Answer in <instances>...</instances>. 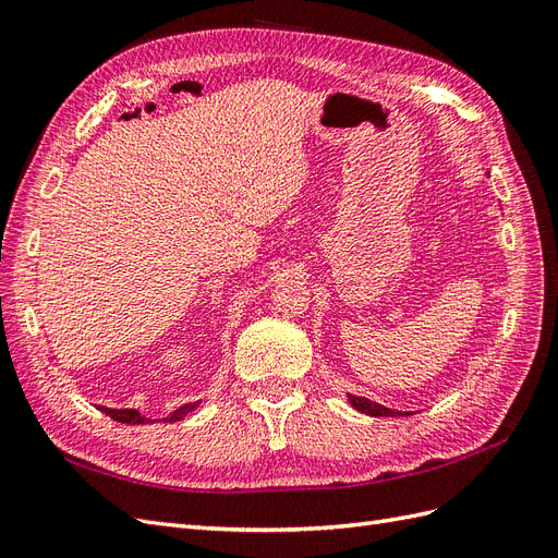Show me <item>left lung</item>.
<instances>
[{
	"instance_id": "8db88e82",
	"label": "left lung",
	"mask_w": 558,
	"mask_h": 558,
	"mask_svg": "<svg viewBox=\"0 0 558 558\" xmlns=\"http://www.w3.org/2000/svg\"><path fill=\"white\" fill-rule=\"evenodd\" d=\"M349 402H351L353 408H356L359 412L369 414V416H410V412L388 410V408H384V404H377V402L367 400V398H361V396H351V393H349Z\"/></svg>"
}]
</instances>
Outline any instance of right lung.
Wrapping results in <instances>:
<instances>
[{
    "label": "right lung",
    "instance_id": "add662e5",
    "mask_svg": "<svg viewBox=\"0 0 558 558\" xmlns=\"http://www.w3.org/2000/svg\"><path fill=\"white\" fill-rule=\"evenodd\" d=\"M195 408H197V402L183 404V408L174 410V414H172L170 418H165V421H179V418H183L189 412H193ZM99 410H102L107 416H111L113 421H121V424H148V421H150V418L142 416L137 410H111V408H99Z\"/></svg>",
    "mask_w": 558,
    "mask_h": 558
}]
</instances>
